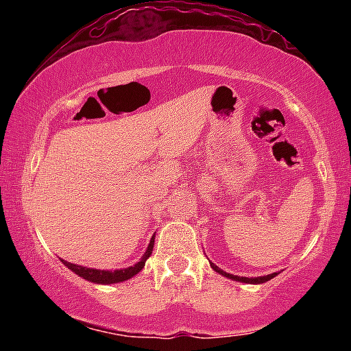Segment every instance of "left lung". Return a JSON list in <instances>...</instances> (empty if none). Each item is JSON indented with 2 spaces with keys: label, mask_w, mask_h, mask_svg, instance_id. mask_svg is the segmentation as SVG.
Listing matches in <instances>:
<instances>
[{
  "label": "left lung",
  "mask_w": 351,
  "mask_h": 351,
  "mask_svg": "<svg viewBox=\"0 0 351 351\" xmlns=\"http://www.w3.org/2000/svg\"><path fill=\"white\" fill-rule=\"evenodd\" d=\"M211 267L215 269L217 274H221V276L228 277V279L237 280V282H244V284H264V282L271 280L272 277L277 276V272H274V274H269V276H263V277H239V276H232V274H228V272L221 271V269L217 267V265L213 264V263H211Z\"/></svg>",
  "instance_id": "1"
}]
</instances>
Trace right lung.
<instances>
[{"instance_id": "1", "label": "right lung", "mask_w": 351, "mask_h": 351, "mask_svg": "<svg viewBox=\"0 0 351 351\" xmlns=\"http://www.w3.org/2000/svg\"><path fill=\"white\" fill-rule=\"evenodd\" d=\"M153 244H155V236L152 237L150 244H148L147 247V252L143 254L140 263H136L135 265H130V267L127 269H119V271H100V269H90V267H84V265H75L72 263H67V261H62V263L64 265H67L72 272H75L79 277H82V279H86L88 282H95V284H117V282L132 279V277L136 276V274L142 271L145 263H147V259L152 256Z\"/></svg>"}]
</instances>
